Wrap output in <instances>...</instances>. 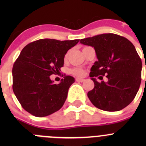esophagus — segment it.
<instances>
[{
  "label": "esophagus",
  "mask_w": 146,
  "mask_h": 146,
  "mask_svg": "<svg viewBox=\"0 0 146 146\" xmlns=\"http://www.w3.org/2000/svg\"><path fill=\"white\" fill-rule=\"evenodd\" d=\"M76 81L77 82H84L85 81V79H83V78H76Z\"/></svg>",
  "instance_id": "1"
}]
</instances>
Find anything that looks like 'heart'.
I'll use <instances>...</instances> for the list:
<instances>
[{"label":"heart","mask_w":146,"mask_h":146,"mask_svg":"<svg viewBox=\"0 0 146 146\" xmlns=\"http://www.w3.org/2000/svg\"><path fill=\"white\" fill-rule=\"evenodd\" d=\"M68 57V54H66V56H65V58H66ZM72 73L77 76H82L85 74V72H84L83 70L80 68H74L71 70Z\"/></svg>","instance_id":"heart-1"}]
</instances>
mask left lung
<instances>
[{
  "instance_id": "1",
  "label": "left lung",
  "mask_w": 146,
  "mask_h": 146,
  "mask_svg": "<svg viewBox=\"0 0 146 146\" xmlns=\"http://www.w3.org/2000/svg\"><path fill=\"white\" fill-rule=\"evenodd\" d=\"M84 45L94 47L98 61L92 66L90 77L95 87L88 92L94 106L107 111L121 110L136 97L141 82L142 61L133 44L115 34H102L82 39ZM146 67V65H145ZM106 75L107 82L95 77Z\"/></svg>"
}]
</instances>
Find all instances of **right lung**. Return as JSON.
Here are the masks:
<instances>
[{
	"label": "right lung",
	"mask_w": 146,
	"mask_h": 146,
	"mask_svg": "<svg viewBox=\"0 0 146 146\" xmlns=\"http://www.w3.org/2000/svg\"><path fill=\"white\" fill-rule=\"evenodd\" d=\"M78 42L39 39L23 48L13 65V90L24 110L43 117L63 107L75 78L66 76L59 84H54L50 76L60 73L65 55Z\"/></svg>",
	"instance_id": "right-lung-1"
}]
</instances>
